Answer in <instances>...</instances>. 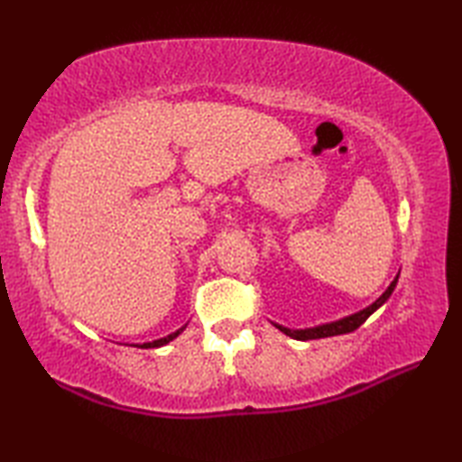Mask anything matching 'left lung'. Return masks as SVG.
Listing matches in <instances>:
<instances>
[{"label": "left lung", "instance_id": "8db88e82", "mask_svg": "<svg viewBox=\"0 0 462 462\" xmlns=\"http://www.w3.org/2000/svg\"><path fill=\"white\" fill-rule=\"evenodd\" d=\"M397 280H399V276L393 282H391V286L385 291H383V296L373 301L369 308L361 310L357 313H351V316H347V318H341V319L331 321V323H323V326H316V328H306V329H290V328L278 326V323H273V326H276L282 333H286V336H290L291 339H298V341L321 339V337H331V336H343V333H351V331H356L359 326H363L371 313L377 311L383 306V303L389 300V296L393 293V290L397 286Z\"/></svg>", "mask_w": 462, "mask_h": 462}]
</instances>
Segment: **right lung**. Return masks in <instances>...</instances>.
I'll use <instances>...</instances> for the list:
<instances>
[{
    "label": "right lung",
    "instance_id": "1",
    "mask_svg": "<svg viewBox=\"0 0 462 462\" xmlns=\"http://www.w3.org/2000/svg\"><path fill=\"white\" fill-rule=\"evenodd\" d=\"M186 329V326H182L180 329H176L174 333H171V336H166V337H161V339H154V341H146V343H136V347H141V349H151V347H162V346H166V343L169 341H172V339H176L180 336V333Z\"/></svg>",
    "mask_w": 462,
    "mask_h": 462
}]
</instances>
